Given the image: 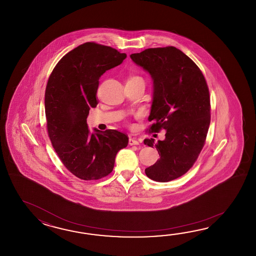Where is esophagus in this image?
Instances as JSON below:
<instances>
[{"label":"esophagus","mask_w":256,"mask_h":256,"mask_svg":"<svg viewBox=\"0 0 256 256\" xmlns=\"http://www.w3.org/2000/svg\"><path fill=\"white\" fill-rule=\"evenodd\" d=\"M129 144L130 146H138L139 144V141L136 139V138H130L129 139Z\"/></svg>","instance_id":"esophagus-1"}]
</instances>
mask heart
Here are the masks:
<instances>
[{
	"label": "heart",
	"instance_id": "obj_1",
	"mask_svg": "<svg viewBox=\"0 0 256 256\" xmlns=\"http://www.w3.org/2000/svg\"><path fill=\"white\" fill-rule=\"evenodd\" d=\"M132 78H140V76H132Z\"/></svg>",
	"mask_w": 256,
	"mask_h": 256
}]
</instances>
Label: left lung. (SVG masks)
I'll return each instance as SVG.
<instances>
[{"instance_id": "1", "label": "left lung", "mask_w": 256, "mask_h": 256, "mask_svg": "<svg viewBox=\"0 0 256 256\" xmlns=\"http://www.w3.org/2000/svg\"><path fill=\"white\" fill-rule=\"evenodd\" d=\"M146 70L154 82L150 132L166 130L156 147L160 158L146 168L158 182H168L186 174L196 162L205 144L210 124V98L207 82L198 66L174 46L147 48L130 56Z\"/></svg>"}]
</instances>
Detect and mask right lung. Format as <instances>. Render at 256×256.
Masks as SVG:
<instances>
[{"mask_svg": "<svg viewBox=\"0 0 256 256\" xmlns=\"http://www.w3.org/2000/svg\"><path fill=\"white\" fill-rule=\"evenodd\" d=\"M126 58L110 46L87 42L66 54L49 76L44 93L49 139L61 162L80 180L108 176L117 152L128 144V136L119 130L90 134L87 124L90 109L98 104L100 78Z\"/></svg>", "mask_w": 256, "mask_h": 256, "instance_id": "obj_1", "label": "right lung"}]
</instances>
